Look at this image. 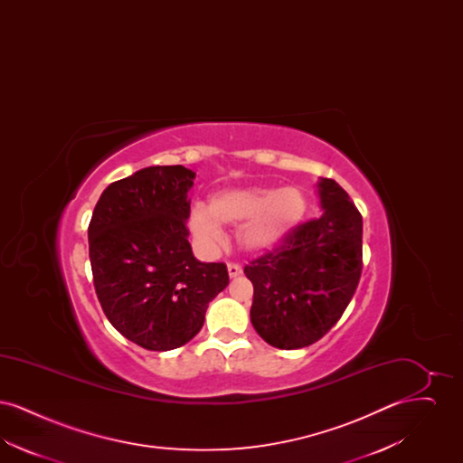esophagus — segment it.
Segmentation results:
<instances>
[{
    "label": "esophagus",
    "mask_w": 463,
    "mask_h": 463,
    "mask_svg": "<svg viewBox=\"0 0 463 463\" xmlns=\"http://www.w3.org/2000/svg\"><path fill=\"white\" fill-rule=\"evenodd\" d=\"M227 272H229V278L232 279V278H238V276H241L242 274V269L241 265L238 264H227Z\"/></svg>",
    "instance_id": "esophagus-1"
}]
</instances>
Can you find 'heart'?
I'll return each mask as SVG.
<instances>
[{"mask_svg": "<svg viewBox=\"0 0 463 463\" xmlns=\"http://www.w3.org/2000/svg\"><path fill=\"white\" fill-rule=\"evenodd\" d=\"M307 210L298 187H244L215 193L208 208L196 203L187 227L203 253H215L223 241L222 225L236 229V241L244 251H265L287 238Z\"/></svg>", "mask_w": 463, "mask_h": 463, "instance_id": "heart-1", "label": "heart"}]
</instances>
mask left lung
Returning <instances> with one entry per match:
<instances>
[{
    "label": "left lung",
    "mask_w": 463,
    "mask_h": 463,
    "mask_svg": "<svg viewBox=\"0 0 463 463\" xmlns=\"http://www.w3.org/2000/svg\"><path fill=\"white\" fill-rule=\"evenodd\" d=\"M323 215L295 227L274 251L244 267L253 285L250 319L278 349L325 336L349 306L363 269V219L331 178L317 182Z\"/></svg>",
    "instance_id": "1"
}]
</instances>
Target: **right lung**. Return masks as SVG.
Instances as JSON below:
<instances>
[{"mask_svg": "<svg viewBox=\"0 0 463 463\" xmlns=\"http://www.w3.org/2000/svg\"><path fill=\"white\" fill-rule=\"evenodd\" d=\"M194 176L182 165L142 168L108 185L90 221L99 302L110 325L147 351L194 338L229 285L225 264L199 262L187 240Z\"/></svg>", "mask_w": 463, "mask_h": 463, "instance_id": "add662e5", "label": "right lung"}]
</instances>
